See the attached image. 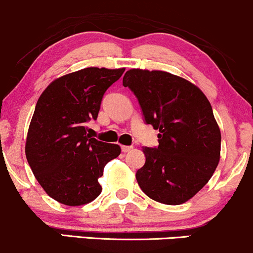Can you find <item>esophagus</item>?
<instances>
[{"label":"esophagus","mask_w":253,"mask_h":253,"mask_svg":"<svg viewBox=\"0 0 253 253\" xmlns=\"http://www.w3.org/2000/svg\"><path fill=\"white\" fill-rule=\"evenodd\" d=\"M132 149H133V146H127V145H123V146H121V151H123L124 153L129 152Z\"/></svg>","instance_id":"34e87169"}]
</instances>
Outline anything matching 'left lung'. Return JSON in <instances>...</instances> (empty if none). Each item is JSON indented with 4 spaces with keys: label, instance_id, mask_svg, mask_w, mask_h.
I'll use <instances>...</instances> for the list:
<instances>
[{
    "label": "left lung",
    "instance_id": "left-lung-1",
    "mask_svg": "<svg viewBox=\"0 0 253 253\" xmlns=\"http://www.w3.org/2000/svg\"><path fill=\"white\" fill-rule=\"evenodd\" d=\"M145 124L159 129L157 147H143L146 158L136 171L150 199L181 205L207 184L220 161L221 134L205 94L184 78L165 71L132 69L125 74Z\"/></svg>",
    "mask_w": 253,
    "mask_h": 253
}]
</instances>
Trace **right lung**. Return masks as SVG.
Masks as SVG:
<instances>
[{"instance_id": "add662e5", "label": "right lung", "mask_w": 253, "mask_h": 253, "mask_svg": "<svg viewBox=\"0 0 253 253\" xmlns=\"http://www.w3.org/2000/svg\"><path fill=\"white\" fill-rule=\"evenodd\" d=\"M125 69L86 68L57 78L38 100L26 140V157L48 196L81 206L100 195L104 165L120 155L117 144L91 138L85 124L96 120L107 89Z\"/></svg>"}]
</instances>
